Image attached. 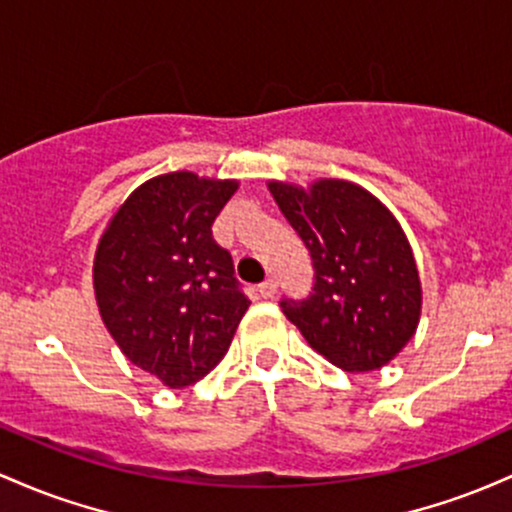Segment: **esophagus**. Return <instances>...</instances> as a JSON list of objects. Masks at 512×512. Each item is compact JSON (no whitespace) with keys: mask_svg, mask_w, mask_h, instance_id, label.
<instances>
[{"mask_svg":"<svg viewBox=\"0 0 512 512\" xmlns=\"http://www.w3.org/2000/svg\"><path fill=\"white\" fill-rule=\"evenodd\" d=\"M275 292H278V283H275L273 278L263 280V283L258 285V295H261L263 300H271V297H275Z\"/></svg>","mask_w":512,"mask_h":512,"instance_id":"obj_1","label":"esophagus"}]
</instances>
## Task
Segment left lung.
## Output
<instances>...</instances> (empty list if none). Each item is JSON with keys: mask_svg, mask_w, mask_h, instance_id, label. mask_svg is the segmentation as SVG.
Here are the masks:
<instances>
[{"mask_svg": "<svg viewBox=\"0 0 512 512\" xmlns=\"http://www.w3.org/2000/svg\"><path fill=\"white\" fill-rule=\"evenodd\" d=\"M268 191L314 268L307 300H283V314L341 370H380L421 319V275L404 229L358 183L319 179L302 188L268 181Z\"/></svg>", "mask_w": 512, "mask_h": 512, "instance_id": "obj_1", "label": "left lung"}]
</instances>
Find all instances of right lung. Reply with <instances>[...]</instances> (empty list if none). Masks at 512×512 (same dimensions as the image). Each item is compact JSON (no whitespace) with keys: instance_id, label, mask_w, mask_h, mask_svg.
I'll return each instance as SVG.
<instances>
[{"instance_id":"1","label":"right lung","mask_w":512,"mask_h":512,"mask_svg":"<svg viewBox=\"0 0 512 512\" xmlns=\"http://www.w3.org/2000/svg\"><path fill=\"white\" fill-rule=\"evenodd\" d=\"M232 179L193 171L154 176L128 195L101 234L94 295L125 358L183 389L225 358L249 297L212 222L237 193Z\"/></svg>"}]
</instances>
